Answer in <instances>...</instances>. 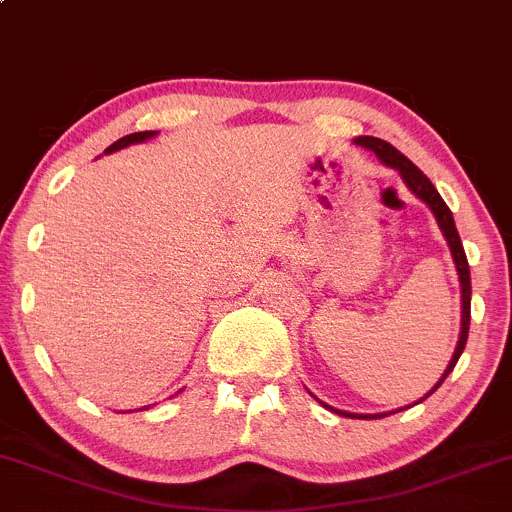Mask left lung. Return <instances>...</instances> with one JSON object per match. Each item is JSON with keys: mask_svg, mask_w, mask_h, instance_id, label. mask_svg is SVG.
I'll return each instance as SVG.
<instances>
[{"mask_svg": "<svg viewBox=\"0 0 512 512\" xmlns=\"http://www.w3.org/2000/svg\"><path fill=\"white\" fill-rule=\"evenodd\" d=\"M358 147L368 149V152H373L375 157H378L387 169H395L397 174L402 176V181H405V186L410 188L414 196L419 198L422 203H427L429 211L434 213V218H437V225L441 230V235H444L446 245H449L451 250V257H454V265H456V274H459V284H461V333H459V343H456V351L451 355L449 365H446V370L441 373V378L437 380V385L432 387V390L427 392V395L422 397V400H427L429 395H432L434 390H439V385L444 383L446 375L454 370V365L459 363L461 353H464L466 348V338H469V324H471V272H469V260H466V252H464V245H461V238H459V230H456V223H454V215H451L449 206L444 203V198L439 196V191L434 188L432 181L427 179V176L422 174V171L417 169V166L412 164L410 159L405 157L402 152H397L392 144H387L385 139H378V137H355L353 139ZM316 397V395H314ZM319 400V397H316ZM422 400H417L414 405H419ZM321 402V400H319ZM321 405L326 407V410L336 412V414H343V417H358V419H380V417H387L390 412H380V414H355V412H343V410H336V407L326 405V402H321ZM412 407V405H407ZM407 407H400V410H407Z\"/></svg>", "mask_w": 512, "mask_h": 512, "instance_id": "obj_1", "label": "left lung"}]
</instances>
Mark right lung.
<instances>
[{"mask_svg": "<svg viewBox=\"0 0 512 512\" xmlns=\"http://www.w3.org/2000/svg\"><path fill=\"white\" fill-rule=\"evenodd\" d=\"M159 132H134V134H127V137H122V139H117L115 144H110V147L105 149V154H112V152H120V149H125V147H129V144H142V142H147V139H152V137H157ZM181 392V390H179ZM139 410H149V407H139ZM137 410V412H139ZM132 412V410H129Z\"/></svg>", "mask_w": 512, "mask_h": 512, "instance_id": "obj_1", "label": "right lung"}]
</instances>
